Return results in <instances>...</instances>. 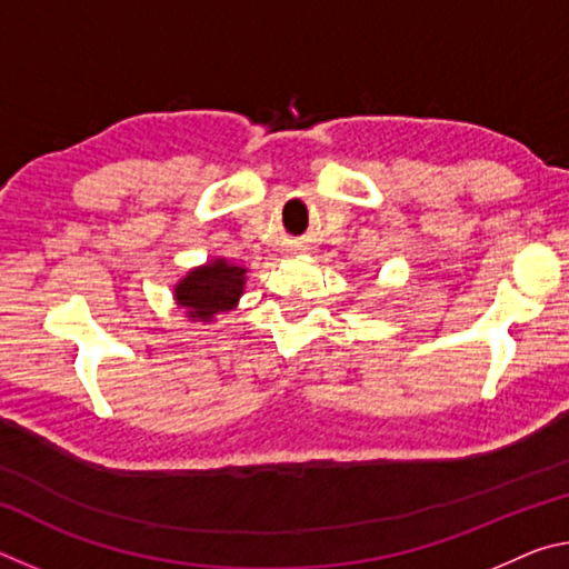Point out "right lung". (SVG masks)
Wrapping results in <instances>:
<instances>
[{"mask_svg": "<svg viewBox=\"0 0 569 569\" xmlns=\"http://www.w3.org/2000/svg\"><path fill=\"white\" fill-rule=\"evenodd\" d=\"M246 288V268L216 258L206 266L192 268L176 286V301L186 308L190 321H213L216 313L230 311L238 306V298Z\"/></svg>", "mask_w": 569, "mask_h": 569, "instance_id": "add662e5", "label": "right lung"}]
</instances>
